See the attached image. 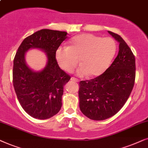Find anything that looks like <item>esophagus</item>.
<instances>
[{"mask_svg":"<svg viewBox=\"0 0 148 148\" xmlns=\"http://www.w3.org/2000/svg\"><path fill=\"white\" fill-rule=\"evenodd\" d=\"M70 80H72V81H74V82H79V80L77 79V78H74V77H72V78H71Z\"/></svg>","mask_w":148,"mask_h":148,"instance_id":"obj_1","label":"esophagus"}]
</instances>
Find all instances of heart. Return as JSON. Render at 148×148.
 Wrapping results in <instances>:
<instances>
[{"instance_id": "obj_1", "label": "heart", "mask_w": 148, "mask_h": 148, "mask_svg": "<svg viewBox=\"0 0 148 148\" xmlns=\"http://www.w3.org/2000/svg\"><path fill=\"white\" fill-rule=\"evenodd\" d=\"M116 49V43L111 38L82 34L74 37L70 41L69 47H58L56 60L62 70L72 72L78 64V59L80 66L76 70V74L96 77L107 70Z\"/></svg>"}]
</instances>
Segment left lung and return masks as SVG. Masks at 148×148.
<instances>
[{"instance_id":"obj_1","label":"left lung","mask_w":148,"mask_h":148,"mask_svg":"<svg viewBox=\"0 0 148 148\" xmlns=\"http://www.w3.org/2000/svg\"><path fill=\"white\" fill-rule=\"evenodd\" d=\"M108 33L119 43L117 57L101 75L79 83L80 109L94 121L115 115L127 101L135 83V56L121 36L110 31Z\"/></svg>"}]
</instances>
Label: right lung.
I'll return each mask as SVG.
<instances>
[{
	"label": "right lung",
	"instance_id": "obj_1",
	"mask_svg": "<svg viewBox=\"0 0 148 148\" xmlns=\"http://www.w3.org/2000/svg\"><path fill=\"white\" fill-rule=\"evenodd\" d=\"M66 32L42 29L27 36L19 47L13 60V82L19 103L34 119L53 117L62 108L64 86L70 76L58 66L56 52L67 38ZM38 48L46 53V66L40 71L29 69L25 54Z\"/></svg>",
	"mask_w": 148,
	"mask_h": 148
}]
</instances>
